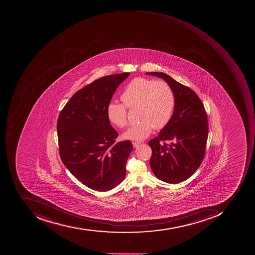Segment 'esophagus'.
Returning <instances> with one entry per match:
<instances>
[{
  "label": "esophagus",
  "instance_id": "obj_1",
  "mask_svg": "<svg viewBox=\"0 0 255 255\" xmlns=\"http://www.w3.org/2000/svg\"><path fill=\"white\" fill-rule=\"evenodd\" d=\"M141 145V142H136V141H133L132 142V145H133L134 148H136L138 145Z\"/></svg>",
  "mask_w": 255,
  "mask_h": 255
}]
</instances>
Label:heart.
Returning <instances> with one entry per match:
<instances>
[{
    "mask_svg": "<svg viewBox=\"0 0 255 255\" xmlns=\"http://www.w3.org/2000/svg\"><path fill=\"white\" fill-rule=\"evenodd\" d=\"M124 104L111 102L107 109L111 124L120 128L128 124L127 108L138 109L139 121L131 126L124 133L127 139L141 141L151 134L153 128L166 127L175 110V92L167 82L136 77L127 84L121 95Z\"/></svg>",
    "mask_w": 255,
    "mask_h": 255,
    "instance_id": "b5f03b06",
    "label": "heart"
}]
</instances>
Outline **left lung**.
Returning <instances> with one entry per match:
<instances>
[{
    "label": "left lung",
    "instance_id": "left-lung-1",
    "mask_svg": "<svg viewBox=\"0 0 255 255\" xmlns=\"http://www.w3.org/2000/svg\"><path fill=\"white\" fill-rule=\"evenodd\" d=\"M147 75L163 79L175 92L173 115L158 136L148 141L152 154L150 167L158 179L169 184L184 182L202 163L208 139V125L205 107L195 92L164 73ZM168 140L169 144L160 143Z\"/></svg>",
    "mask_w": 255,
    "mask_h": 255
}]
</instances>
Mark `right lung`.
<instances>
[{"instance_id":"obj_1","label":"right lung","mask_w":255,"mask_h":255,"mask_svg":"<svg viewBox=\"0 0 255 255\" xmlns=\"http://www.w3.org/2000/svg\"><path fill=\"white\" fill-rule=\"evenodd\" d=\"M101 77L76 93L57 120L59 151L63 165L81 183L107 192L126 177L131 141L116 142L118 132L110 125L107 109L119 86L129 76Z\"/></svg>"}]
</instances>
